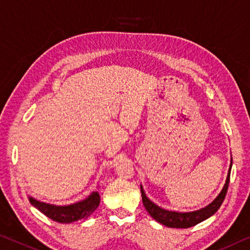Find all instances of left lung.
I'll list each match as a JSON object with an SVG mask.
<instances>
[{
  "label": "left lung",
  "mask_w": 250,
  "mask_h": 250,
  "mask_svg": "<svg viewBox=\"0 0 250 250\" xmlns=\"http://www.w3.org/2000/svg\"><path fill=\"white\" fill-rule=\"evenodd\" d=\"M230 170L231 165L229 168L227 180L221 192L218 195L212 203L207 206L206 208L200 209V210L192 211V212H176V211H168L165 210L160 207H158L157 205H154L151 200L148 199V197L146 196L144 189L141 187V196H142V203L146 208V210L149 212V215L151 216L154 220H157L158 223L167 226V227L171 228H189L192 226H196L197 224L201 223L212 216L218 209L220 208L221 204L224 203L226 193H227L228 186H229V179H230Z\"/></svg>",
  "instance_id": "8db88e82"
}]
</instances>
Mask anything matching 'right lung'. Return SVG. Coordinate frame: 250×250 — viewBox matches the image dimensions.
<instances>
[{
    "label": "right lung",
    "instance_id": "obj_1",
    "mask_svg": "<svg viewBox=\"0 0 250 250\" xmlns=\"http://www.w3.org/2000/svg\"><path fill=\"white\" fill-rule=\"evenodd\" d=\"M30 203L52 220L62 224H68L88 218L98 208L99 204H100V196L97 191L92 192L86 199L69 206H53L40 203L33 198H30Z\"/></svg>",
    "mask_w": 250,
    "mask_h": 250
}]
</instances>
